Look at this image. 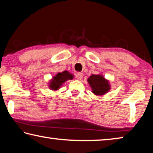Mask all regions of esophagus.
Masks as SVG:
<instances>
[{
  "mask_svg": "<svg viewBox=\"0 0 153 153\" xmlns=\"http://www.w3.org/2000/svg\"><path fill=\"white\" fill-rule=\"evenodd\" d=\"M76 76H77V79H80L82 78L83 76H84V74H83V73H81V72H79V73L77 74Z\"/></svg>",
  "mask_w": 153,
  "mask_h": 153,
  "instance_id": "obj_1",
  "label": "esophagus"
}]
</instances>
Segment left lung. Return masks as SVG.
I'll list each match as a JSON object with an SVG mask.
<instances>
[{"mask_svg": "<svg viewBox=\"0 0 153 153\" xmlns=\"http://www.w3.org/2000/svg\"><path fill=\"white\" fill-rule=\"evenodd\" d=\"M87 81L91 88L92 92L98 97L107 94L111 89L109 81L105 79L102 74H92Z\"/></svg>", "mask_w": 153, "mask_h": 153, "instance_id": "left-lung-1", "label": "left lung"}]
</instances>
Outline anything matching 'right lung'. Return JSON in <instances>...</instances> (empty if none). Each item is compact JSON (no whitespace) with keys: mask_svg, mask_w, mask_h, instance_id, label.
<instances>
[{"mask_svg":"<svg viewBox=\"0 0 153 153\" xmlns=\"http://www.w3.org/2000/svg\"><path fill=\"white\" fill-rule=\"evenodd\" d=\"M74 77V75L70 74L67 71L59 72L57 74H56L55 76L52 77L51 80H49L48 86L51 90H53V91H56V90H58L59 88H61V87L63 86L65 82L69 79H73Z\"/></svg>","mask_w":153,"mask_h":153,"instance_id":"obj_1","label":"right lung"}]
</instances>
